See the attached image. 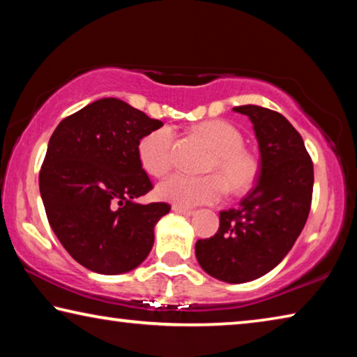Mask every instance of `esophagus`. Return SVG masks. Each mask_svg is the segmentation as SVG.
<instances>
[{
    "instance_id": "1",
    "label": "esophagus",
    "mask_w": 357,
    "mask_h": 357,
    "mask_svg": "<svg viewBox=\"0 0 357 357\" xmlns=\"http://www.w3.org/2000/svg\"><path fill=\"white\" fill-rule=\"evenodd\" d=\"M172 209H173V213L181 214V215H185V217H190V215H193V213H195V211H193V209L181 208V206H176V204H173Z\"/></svg>"
}]
</instances>
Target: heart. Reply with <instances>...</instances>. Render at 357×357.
<instances>
[{"mask_svg":"<svg viewBox=\"0 0 357 357\" xmlns=\"http://www.w3.org/2000/svg\"><path fill=\"white\" fill-rule=\"evenodd\" d=\"M195 132L214 149L206 170L215 174L193 178L174 173L157 185V197L181 208H193L219 202L225 195L227 184L234 193L250 189L257 178L258 165L244 149L241 132L227 121L217 119L198 124ZM173 137L172 126H160L138 142V159L153 176H164L170 170Z\"/></svg>","mask_w":357,"mask_h":357,"instance_id":"heart-1","label":"heart"}]
</instances>
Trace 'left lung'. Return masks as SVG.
Returning a JSON list of instances; mask_svg holds the SVG:
<instances>
[{"label": "left lung", "mask_w": 357, "mask_h": 357, "mask_svg": "<svg viewBox=\"0 0 357 357\" xmlns=\"http://www.w3.org/2000/svg\"><path fill=\"white\" fill-rule=\"evenodd\" d=\"M249 116L259 148L257 185L238 209L220 213L214 236L195 244L204 273L227 283L268 274L291 250L310 213L313 164L304 140L280 113L234 107Z\"/></svg>", "instance_id": "left-lung-1"}]
</instances>
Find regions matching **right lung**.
<instances>
[{
  "instance_id": "1",
  "label": "right lung",
  "mask_w": 357,
  "mask_h": 357,
  "mask_svg": "<svg viewBox=\"0 0 357 357\" xmlns=\"http://www.w3.org/2000/svg\"><path fill=\"white\" fill-rule=\"evenodd\" d=\"M164 126L124 100L104 98L70 114L53 132L39 173L48 223L69 255L98 274L140 266L154 227L170 204H140L153 189L138 142Z\"/></svg>"
}]
</instances>
